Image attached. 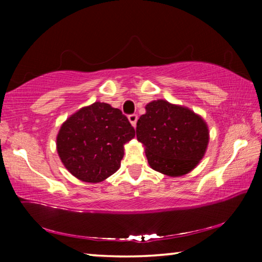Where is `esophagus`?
<instances>
[{"label": "esophagus", "instance_id": "obj_1", "mask_svg": "<svg viewBox=\"0 0 262 262\" xmlns=\"http://www.w3.org/2000/svg\"><path fill=\"white\" fill-rule=\"evenodd\" d=\"M128 120L132 123L133 127L136 126V122H137V115L136 114H130L128 115Z\"/></svg>", "mask_w": 262, "mask_h": 262}]
</instances>
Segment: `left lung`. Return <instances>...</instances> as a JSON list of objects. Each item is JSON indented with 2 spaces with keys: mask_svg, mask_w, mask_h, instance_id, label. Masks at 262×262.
<instances>
[{
  "mask_svg": "<svg viewBox=\"0 0 262 262\" xmlns=\"http://www.w3.org/2000/svg\"><path fill=\"white\" fill-rule=\"evenodd\" d=\"M136 123L137 141L155 171L180 177L198 165L205 156L209 132L205 120L193 111L166 100H154Z\"/></svg>",
  "mask_w": 262,
  "mask_h": 262,
  "instance_id": "left-lung-1",
  "label": "left lung"
}]
</instances>
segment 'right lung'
Instances as JSON below:
<instances>
[{
  "instance_id": "obj_1",
  "label": "right lung",
  "mask_w": 262,
  "mask_h": 262,
  "mask_svg": "<svg viewBox=\"0 0 262 262\" xmlns=\"http://www.w3.org/2000/svg\"><path fill=\"white\" fill-rule=\"evenodd\" d=\"M135 129L119 108L96 101L66 120L56 149L66 168L85 183H100L120 167L123 145Z\"/></svg>"
}]
</instances>
